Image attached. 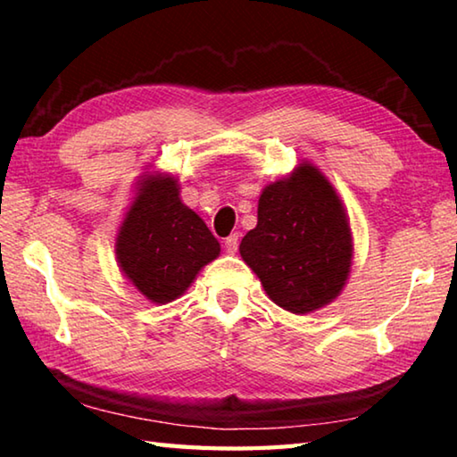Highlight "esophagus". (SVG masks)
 I'll return each mask as SVG.
<instances>
[{
    "mask_svg": "<svg viewBox=\"0 0 457 457\" xmlns=\"http://www.w3.org/2000/svg\"><path fill=\"white\" fill-rule=\"evenodd\" d=\"M237 245H239V237L234 234V236H229L228 239H226V252L228 253H236L237 252Z\"/></svg>",
    "mask_w": 457,
    "mask_h": 457,
    "instance_id": "1",
    "label": "esophagus"
}]
</instances>
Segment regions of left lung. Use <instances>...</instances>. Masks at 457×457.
I'll list each match as a JSON object with an SVG mask.
<instances>
[{"instance_id": "1", "label": "left lung", "mask_w": 457, "mask_h": 457, "mask_svg": "<svg viewBox=\"0 0 457 457\" xmlns=\"http://www.w3.org/2000/svg\"><path fill=\"white\" fill-rule=\"evenodd\" d=\"M239 253L272 303L306 314L335 300L351 272L353 236L337 191L311 163L262 191L258 226Z\"/></svg>"}]
</instances>
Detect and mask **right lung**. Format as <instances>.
Segmentation results:
<instances>
[{
    "label": "right lung",
    "mask_w": 457,
    "mask_h": 457,
    "mask_svg": "<svg viewBox=\"0 0 457 457\" xmlns=\"http://www.w3.org/2000/svg\"><path fill=\"white\" fill-rule=\"evenodd\" d=\"M220 256V242L199 215L183 205L171 175H146L117 236V260L146 300L179 298L199 270Z\"/></svg>",
    "instance_id": "add662e5"
}]
</instances>
